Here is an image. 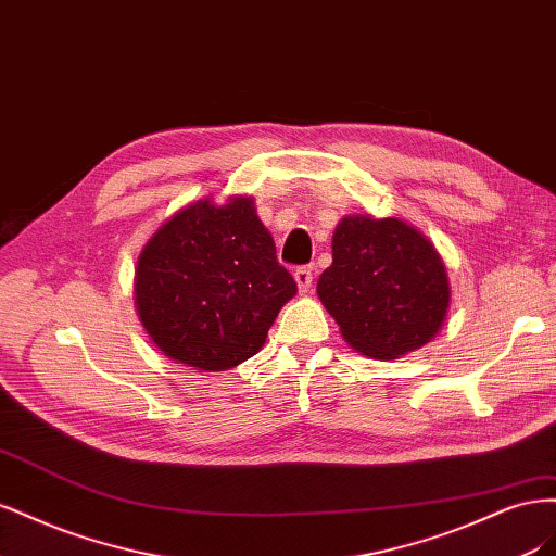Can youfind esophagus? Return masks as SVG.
Returning <instances> with one entry per match:
<instances>
[{"label":"esophagus","instance_id":"obj_1","mask_svg":"<svg viewBox=\"0 0 556 556\" xmlns=\"http://www.w3.org/2000/svg\"><path fill=\"white\" fill-rule=\"evenodd\" d=\"M293 277H295V283H298V289H300V293H307L309 289H312V281H314V275H312V270L309 267H298V270L293 273Z\"/></svg>","mask_w":556,"mask_h":556}]
</instances>
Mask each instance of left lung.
I'll list each match as a JSON object with an SVG mask.
<instances>
[{"label":"left lung","instance_id":"obj_1","mask_svg":"<svg viewBox=\"0 0 556 556\" xmlns=\"http://www.w3.org/2000/svg\"><path fill=\"white\" fill-rule=\"evenodd\" d=\"M316 291L346 342L379 361L427 344L451 302L437 249L404 222L367 214L339 222Z\"/></svg>","mask_w":556,"mask_h":556}]
</instances>
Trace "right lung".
<instances>
[{
  "label": "right lung",
  "instance_id": "1",
  "mask_svg": "<svg viewBox=\"0 0 556 556\" xmlns=\"http://www.w3.org/2000/svg\"><path fill=\"white\" fill-rule=\"evenodd\" d=\"M298 283L249 199L199 201L142 249L136 307L173 361L224 371L256 355Z\"/></svg>",
  "mask_w": 556,
  "mask_h": 556
}]
</instances>
